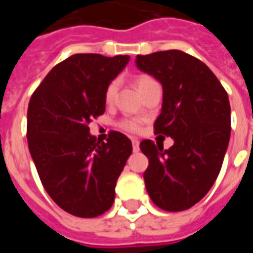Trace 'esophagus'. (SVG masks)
<instances>
[{
    "label": "esophagus",
    "instance_id": "1",
    "mask_svg": "<svg viewBox=\"0 0 253 253\" xmlns=\"http://www.w3.org/2000/svg\"><path fill=\"white\" fill-rule=\"evenodd\" d=\"M131 143H132V150H134V152H138V150H139V142H138L137 139H132Z\"/></svg>",
    "mask_w": 253,
    "mask_h": 253
}]
</instances>
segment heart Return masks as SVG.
<instances>
[{"instance_id": "b5f03b06", "label": "heart", "mask_w": 253, "mask_h": 253, "mask_svg": "<svg viewBox=\"0 0 253 253\" xmlns=\"http://www.w3.org/2000/svg\"><path fill=\"white\" fill-rule=\"evenodd\" d=\"M154 81L153 78L149 77V76H145V74H141V76H138L137 77V86L138 89H142L145 85H148L149 83H152ZM116 92H118V81H111L108 85H107V88L104 90V100L107 104H111L114 100H115ZM121 127L123 130H126L128 132H138L139 131V123L137 121H134V119H123L121 122Z\"/></svg>"}]
</instances>
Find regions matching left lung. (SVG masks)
<instances>
[{
  "label": "left lung",
  "mask_w": 253,
  "mask_h": 253,
  "mask_svg": "<svg viewBox=\"0 0 253 253\" xmlns=\"http://www.w3.org/2000/svg\"><path fill=\"white\" fill-rule=\"evenodd\" d=\"M135 63L164 90L154 134L175 141L168 150L141 142L149 159L145 186L156 206L183 211L206 195L221 170L230 138L228 93L205 63L180 50L138 55Z\"/></svg>",
  "instance_id": "8db88e82"
}]
</instances>
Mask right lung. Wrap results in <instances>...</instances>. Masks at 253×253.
<instances>
[{"mask_svg":"<svg viewBox=\"0 0 253 253\" xmlns=\"http://www.w3.org/2000/svg\"><path fill=\"white\" fill-rule=\"evenodd\" d=\"M130 57L74 54L52 67L32 93L28 148L47 194L62 210L94 218L110 210L131 141L110 131L107 142L89 134L105 111L104 90Z\"/></svg>","mask_w":253,"mask_h":253,"instance_id":"obj_1","label":"right lung"}]
</instances>
